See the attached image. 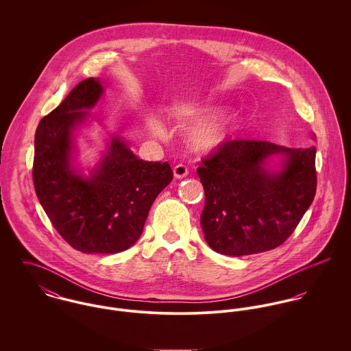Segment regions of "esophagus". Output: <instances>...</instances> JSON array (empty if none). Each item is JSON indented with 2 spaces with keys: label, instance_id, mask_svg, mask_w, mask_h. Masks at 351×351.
<instances>
[{
  "label": "esophagus",
  "instance_id": "esophagus-1",
  "mask_svg": "<svg viewBox=\"0 0 351 351\" xmlns=\"http://www.w3.org/2000/svg\"><path fill=\"white\" fill-rule=\"evenodd\" d=\"M173 173H174L176 178H184V177L188 176L189 170H188V167L184 163H178V165H176L173 167Z\"/></svg>",
  "mask_w": 351,
  "mask_h": 351
}]
</instances>
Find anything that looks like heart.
<instances>
[{"instance_id":"1","label":"heart","mask_w":351,"mask_h":351,"mask_svg":"<svg viewBox=\"0 0 351 351\" xmlns=\"http://www.w3.org/2000/svg\"><path fill=\"white\" fill-rule=\"evenodd\" d=\"M219 112V108H205V109H185L176 113L178 119L209 116ZM149 128L154 135H163L160 124L155 120H149ZM238 130V120L235 117H227L221 120H215L196 127L191 134L192 145L201 151H212L219 149L226 142H228L235 131Z\"/></svg>"}]
</instances>
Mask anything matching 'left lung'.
<instances>
[{
	"label": "left lung",
	"mask_w": 351,
	"mask_h": 351,
	"mask_svg": "<svg viewBox=\"0 0 351 351\" xmlns=\"http://www.w3.org/2000/svg\"><path fill=\"white\" fill-rule=\"evenodd\" d=\"M284 153L278 173L265 159ZM316 149H287L265 141H228L202 159L197 174L205 193L201 227L209 247L241 256L281 246L312 204Z\"/></svg>",
	"instance_id": "obj_1"
}]
</instances>
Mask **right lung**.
<instances>
[{
    "mask_svg": "<svg viewBox=\"0 0 351 351\" xmlns=\"http://www.w3.org/2000/svg\"><path fill=\"white\" fill-rule=\"evenodd\" d=\"M102 95L100 81H81L35 134L32 178L58 234L75 250L116 254L142 235L151 205L173 180L167 162L136 158L117 136L89 178L73 170V131Z\"/></svg>",
    "mask_w": 351,
    "mask_h": 351,
    "instance_id": "right-lung-1",
    "label": "right lung"
}]
</instances>
